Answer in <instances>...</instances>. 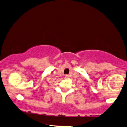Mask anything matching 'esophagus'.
I'll list each match as a JSON object with an SVG mask.
<instances>
[{"label": "esophagus", "instance_id": "obj_1", "mask_svg": "<svg viewBox=\"0 0 127 127\" xmlns=\"http://www.w3.org/2000/svg\"><path fill=\"white\" fill-rule=\"evenodd\" d=\"M65 78H69V76L68 75H65Z\"/></svg>", "mask_w": 127, "mask_h": 127}]
</instances>
